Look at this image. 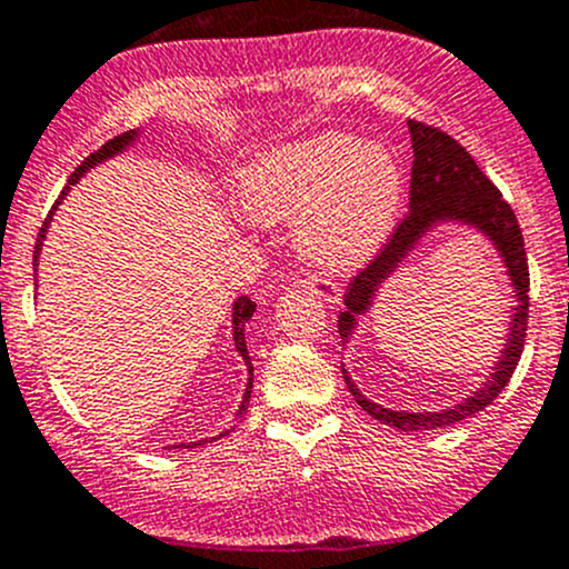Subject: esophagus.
Listing matches in <instances>:
<instances>
[{
  "mask_svg": "<svg viewBox=\"0 0 569 569\" xmlns=\"http://www.w3.org/2000/svg\"><path fill=\"white\" fill-rule=\"evenodd\" d=\"M302 286H306L308 291H313L319 300L338 302V283L332 278H325V274H311V278L302 280Z\"/></svg>",
  "mask_w": 569,
  "mask_h": 569,
  "instance_id": "34e87169",
  "label": "esophagus"
}]
</instances>
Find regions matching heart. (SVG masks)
Wrapping results in <instances>:
<instances>
[{
	"label": "heart",
	"instance_id": "1",
	"mask_svg": "<svg viewBox=\"0 0 569 569\" xmlns=\"http://www.w3.org/2000/svg\"><path fill=\"white\" fill-rule=\"evenodd\" d=\"M405 178L386 146L321 131L272 148L239 176V200L261 222H295L306 261L347 272L380 252L399 220Z\"/></svg>",
	"mask_w": 569,
	"mask_h": 569
}]
</instances>
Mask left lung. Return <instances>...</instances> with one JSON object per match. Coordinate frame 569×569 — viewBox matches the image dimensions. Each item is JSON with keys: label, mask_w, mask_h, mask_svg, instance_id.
I'll use <instances>...</instances> for the list:
<instances>
[{"label": "left lung", "mask_w": 569, "mask_h": 569, "mask_svg": "<svg viewBox=\"0 0 569 569\" xmlns=\"http://www.w3.org/2000/svg\"><path fill=\"white\" fill-rule=\"evenodd\" d=\"M407 123H410L412 157H416L412 159L410 178V211L396 226L393 237L388 239L386 248L377 252L375 261L366 263L355 274L352 283L347 286V295H343V306L347 308L338 313V332H341L343 343H349V338H352L358 319L375 306L377 289L391 278L393 269L405 261L407 252L416 248L418 239L438 222H465V226L485 233L496 244V250L501 252V261L515 286V300H518L512 321H509L507 343H503L498 363L492 366L490 380L485 382V388H479L451 410H388V407L366 399L360 388L349 380L347 369H343V380H347L355 401L371 418L393 429H401V432H429V429L451 427V423L465 421L473 412L485 410L507 388L509 377L518 369L526 343V325H529V258H526L523 233H520L512 206L501 198L496 183L481 173L473 157L446 131L421 123V120H407Z\"/></svg>", "instance_id": "obj_1"}]
</instances>
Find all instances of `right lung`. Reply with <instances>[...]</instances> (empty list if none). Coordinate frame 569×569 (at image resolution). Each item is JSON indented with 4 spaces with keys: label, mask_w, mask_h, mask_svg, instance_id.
<instances>
[{
    "label": "right lung",
    "mask_w": 569,
    "mask_h": 569,
    "mask_svg": "<svg viewBox=\"0 0 569 569\" xmlns=\"http://www.w3.org/2000/svg\"><path fill=\"white\" fill-rule=\"evenodd\" d=\"M137 140V131H126V134H118L114 137V140H109V142H104V146L99 148V151L96 153H90L88 159H84L82 164H79L77 170H73L71 173V178H68V187L62 189L60 192V198H57V203L51 206V211H49V217H46L43 220V228H40V233H38V242H36V263H38V256H40V248H43V239H46V228H49V222H51V217H54V209L57 206H60V200L66 198V192L68 189L73 187V183L79 181V178H82L84 173H88L90 168H96V164L99 162H107L109 157H114V153H120L123 151V148H129L131 142ZM252 311H256V302L250 300V297H239L237 302H233V343H237V352L242 355V360H244V366H248V371H250V380H248V388H244V396H242V405H239V410H237V416H242L244 410H248V401H250V393H252V363H250V355H248V343H244V325H248L250 321V317H252ZM226 435V432H222ZM220 435V438H222ZM211 440H217V438H211ZM209 438L206 440H198V443H181L178 446V449H194V446H203V443H211Z\"/></svg>",
    "instance_id": "obj_1"
}]
</instances>
